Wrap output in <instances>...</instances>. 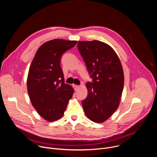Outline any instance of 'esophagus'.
Here are the masks:
<instances>
[{
	"label": "esophagus",
	"instance_id": "obj_1",
	"mask_svg": "<svg viewBox=\"0 0 157 157\" xmlns=\"http://www.w3.org/2000/svg\"><path fill=\"white\" fill-rule=\"evenodd\" d=\"M73 88L75 89V91H78V89H79V88L80 87V86H79V85H76V84H73Z\"/></svg>",
	"mask_w": 157,
	"mask_h": 157
}]
</instances>
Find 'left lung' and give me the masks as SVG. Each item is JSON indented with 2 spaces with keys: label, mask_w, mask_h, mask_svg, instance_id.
<instances>
[{
  "label": "left lung",
  "mask_w": 157,
  "mask_h": 157,
  "mask_svg": "<svg viewBox=\"0 0 157 157\" xmlns=\"http://www.w3.org/2000/svg\"><path fill=\"white\" fill-rule=\"evenodd\" d=\"M78 48L93 79L86 84L84 113L92 121L102 123L119 107L124 84L122 66L115 51L104 42L79 41Z\"/></svg>",
  "instance_id": "8db88e82"
}]
</instances>
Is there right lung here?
I'll list each match as a JSON object with an SVG mask.
<instances>
[{
  "instance_id": "1",
  "label": "right lung",
  "mask_w": 157,
  "mask_h": 157,
  "mask_svg": "<svg viewBox=\"0 0 157 157\" xmlns=\"http://www.w3.org/2000/svg\"><path fill=\"white\" fill-rule=\"evenodd\" d=\"M77 42L54 39L44 43L30 65L27 82L30 99L38 114L48 121L60 119L72 98L74 89L64 83L60 61Z\"/></svg>"
}]
</instances>
